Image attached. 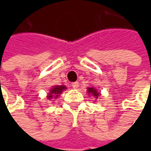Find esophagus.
<instances>
[{
  "mask_svg": "<svg viewBox=\"0 0 151 151\" xmlns=\"http://www.w3.org/2000/svg\"><path fill=\"white\" fill-rule=\"evenodd\" d=\"M72 87L74 89H77L79 87V82H74V83H72Z\"/></svg>",
  "mask_w": 151,
  "mask_h": 151,
  "instance_id": "esophagus-1",
  "label": "esophagus"
}]
</instances>
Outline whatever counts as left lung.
Here are the masks:
<instances>
[{
	"instance_id": "left-lung-1",
	"label": "left lung",
	"mask_w": 151,
	"mask_h": 151,
	"mask_svg": "<svg viewBox=\"0 0 151 151\" xmlns=\"http://www.w3.org/2000/svg\"><path fill=\"white\" fill-rule=\"evenodd\" d=\"M87 92H88V94H89V96L91 95V96H93L95 98H98V96H100V92H98L95 89V88H93V87H88L87 88Z\"/></svg>"
}]
</instances>
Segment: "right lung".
<instances>
[{
  "instance_id": "1",
  "label": "right lung",
  "mask_w": 151,
  "mask_h": 151,
  "mask_svg": "<svg viewBox=\"0 0 151 151\" xmlns=\"http://www.w3.org/2000/svg\"><path fill=\"white\" fill-rule=\"evenodd\" d=\"M65 89H66V86H65L63 85H61V86H53L50 89V91L49 92L48 96H47V98L50 99V100L52 99V98H58V96H60Z\"/></svg>"
}]
</instances>
